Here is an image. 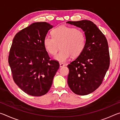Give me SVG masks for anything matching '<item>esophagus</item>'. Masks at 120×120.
<instances>
[{"label":"esophagus","instance_id":"esophagus-1","mask_svg":"<svg viewBox=\"0 0 120 120\" xmlns=\"http://www.w3.org/2000/svg\"><path fill=\"white\" fill-rule=\"evenodd\" d=\"M65 65L64 64H63V63H60V67H63Z\"/></svg>","mask_w":120,"mask_h":120}]
</instances>
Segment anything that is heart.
<instances>
[{"label":"heart","mask_w":120,"mask_h":120,"mask_svg":"<svg viewBox=\"0 0 120 120\" xmlns=\"http://www.w3.org/2000/svg\"><path fill=\"white\" fill-rule=\"evenodd\" d=\"M52 37L46 36L43 44L46 51L51 55H55L60 48L61 50L54 57L60 62L67 61L71 55L76 56L84 50L86 36L82 30L75 27L60 26L51 31Z\"/></svg>","instance_id":"1"}]
</instances>
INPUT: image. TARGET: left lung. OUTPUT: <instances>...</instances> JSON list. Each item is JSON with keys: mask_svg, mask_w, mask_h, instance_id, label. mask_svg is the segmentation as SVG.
Returning <instances> with one entry per match:
<instances>
[{"mask_svg": "<svg viewBox=\"0 0 120 120\" xmlns=\"http://www.w3.org/2000/svg\"><path fill=\"white\" fill-rule=\"evenodd\" d=\"M67 23L82 28L86 36L84 50L76 60L68 65V84L76 94L86 95L101 85L109 66L108 43L105 35L90 21Z\"/></svg>", "mask_w": 120, "mask_h": 120, "instance_id": "left-lung-1", "label": "left lung"}]
</instances>
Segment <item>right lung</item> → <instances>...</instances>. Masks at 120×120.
<instances>
[{"mask_svg": "<svg viewBox=\"0 0 120 120\" xmlns=\"http://www.w3.org/2000/svg\"><path fill=\"white\" fill-rule=\"evenodd\" d=\"M53 26L35 22L16 34L13 40L8 63L16 84L30 95H45L52 86L59 64L51 60L43 41Z\"/></svg>", "mask_w": 120, "mask_h": 120, "instance_id": "1", "label": "right lung"}]
</instances>
